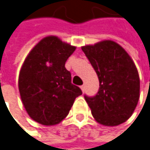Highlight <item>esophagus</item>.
Listing matches in <instances>:
<instances>
[{
  "label": "esophagus",
  "instance_id": "esophagus-1",
  "mask_svg": "<svg viewBox=\"0 0 150 150\" xmlns=\"http://www.w3.org/2000/svg\"><path fill=\"white\" fill-rule=\"evenodd\" d=\"M81 89H82L83 92H84V91H85V86H84V85H82V86H81Z\"/></svg>",
  "mask_w": 150,
  "mask_h": 150
}]
</instances>
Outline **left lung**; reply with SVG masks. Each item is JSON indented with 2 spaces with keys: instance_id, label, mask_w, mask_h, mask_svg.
<instances>
[{
  "instance_id": "1",
  "label": "left lung",
  "mask_w": 150,
  "mask_h": 150,
  "mask_svg": "<svg viewBox=\"0 0 150 150\" xmlns=\"http://www.w3.org/2000/svg\"><path fill=\"white\" fill-rule=\"evenodd\" d=\"M97 73L99 91L84 95L91 114L106 126L121 125L130 118L140 98V77L128 53L113 41L82 47Z\"/></svg>"
}]
</instances>
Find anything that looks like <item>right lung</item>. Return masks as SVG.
Here are the masks:
<instances>
[{
    "label": "right lung",
    "mask_w": 150,
    "mask_h": 150,
    "mask_svg": "<svg viewBox=\"0 0 150 150\" xmlns=\"http://www.w3.org/2000/svg\"><path fill=\"white\" fill-rule=\"evenodd\" d=\"M74 50L56 36H48L24 61L18 77L20 97L29 116L41 125L60 123L83 93L72 83L71 73L65 67Z\"/></svg>",
    "instance_id": "obj_1"
}]
</instances>
